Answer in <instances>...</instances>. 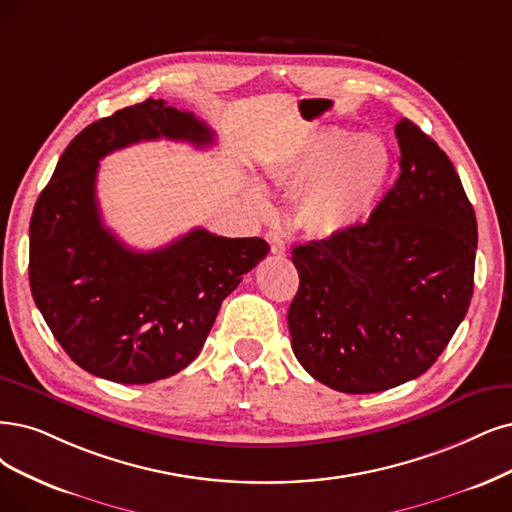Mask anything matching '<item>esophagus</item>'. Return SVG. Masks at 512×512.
Listing matches in <instances>:
<instances>
[{
	"label": "esophagus",
	"instance_id": "esophagus-1",
	"mask_svg": "<svg viewBox=\"0 0 512 512\" xmlns=\"http://www.w3.org/2000/svg\"><path fill=\"white\" fill-rule=\"evenodd\" d=\"M266 240L270 242V251H272L274 255H285L287 246H285V240L280 238L278 232H268V234H266Z\"/></svg>",
	"mask_w": 512,
	"mask_h": 512
}]
</instances>
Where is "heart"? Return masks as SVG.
<instances>
[{"label": "heart", "mask_w": 512, "mask_h": 512, "mask_svg": "<svg viewBox=\"0 0 512 512\" xmlns=\"http://www.w3.org/2000/svg\"><path fill=\"white\" fill-rule=\"evenodd\" d=\"M268 177L287 192H301L297 221L308 234L331 238L371 217L390 183L392 156L380 139L333 126L282 154L268 166ZM249 194L261 211H268L263 187L253 183Z\"/></svg>", "instance_id": "heart-1"}]
</instances>
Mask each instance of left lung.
<instances>
[{
  "mask_svg": "<svg viewBox=\"0 0 512 512\" xmlns=\"http://www.w3.org/2000/svg\"><path fill=\"white\" fill-rule=\"evenodd\" d=\"M394 135L401 175L369 221L293 249L291 348L314 380L346 394L426 373L475 287L477 217L456 168L411 120Z\"/></svg>",
  "mask_w": 512,
  "mask_h": 512,
  "instance_id": "8db88e82",
  "label": "left lung"
}]
</instances>
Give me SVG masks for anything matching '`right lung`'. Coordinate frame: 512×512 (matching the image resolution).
Returning <instances> with one entry per match:
<instances>
[{
    "label": "right lung",
    "mask_w": 512,
    "mask_h": 512,
    "mask_svg": "<svg viewBox=\"0 0 512 512\" xmlns=\"http://www.w3.org/2000/svg\"><path fill=\"white\" fill-rule=\"evenodd\" d=\"M215 143L192 111L147 99L86 126L54 168L29 225V285L56 342L84 371L151 384L200 354L221 301L268 255L263 238H223L204 227L132 251L107 230L97 202L99 160L156 139Z\"/></svg>",
    "instance_id": "obj_1"
}]
</instances>
